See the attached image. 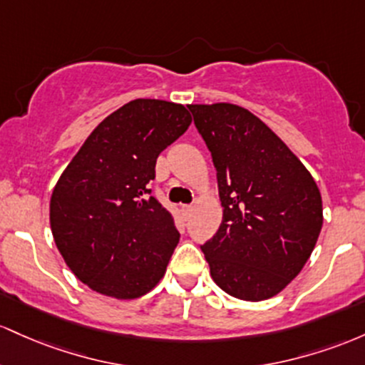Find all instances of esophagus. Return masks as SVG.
<instances>
[{
	"label": "esophagus",
	"instance_id": "obj_1",
	"mask_svg": "<svg viewBox=\"0 0 365 365\" xmlns=\"http://www.w3.org/2000/svg\"><path fill=\"white\" fill-rule=\"evenodd\" d=\"M191 212H193V205H182V214L184 215L190 217Z\"/></svg>",
	"mask_w": 365,
	"mask_h": 365
}]
</instances>
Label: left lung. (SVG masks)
Wrapping results in <instances>:
<instances>
[{
    "instance_id": "1",
    "label": "left lung",
    "mask_w": 365,
    "mask_h": 365,
    "mask_svg": "<svg viewBox=\"0 0 365 365\" xmlns=\"http://www.w3.org/2000/svg\"><path fill=\"white\" fill-rule=\"evenodd\" d=\"M217 170L219 231L203 245L210 276L247 302L276 297L312 255L322 198L284 141L240 105H190Z\"/></svg>"
}]
</instances>
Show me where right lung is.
Masks as SVG:
<instances>
[{"label": "right lung", "instance_id": "obj_1", "mask_svg": "<svg viewBox=\"0 0 365 365\" xmlns=\"http://www.w3.org/2000/svg\"><path fill=\"white\" fill-rule=\"evenodd\" d=\"M190 124L184 105L133 100L94 128L61 172L50 202L53 240L93 292L134 300L165 274L179 232L148 184L158 155Z\"/></svg>", "mask_w": 365, "mask_h": 365}]
</instances>
